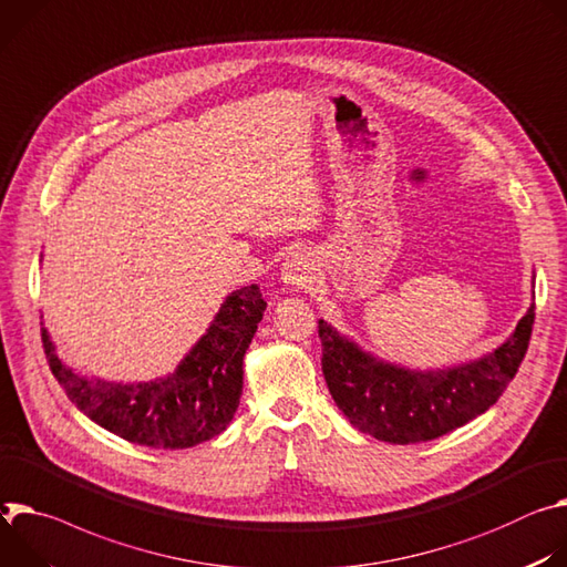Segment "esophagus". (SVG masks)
I'll return each mask as SVG.
<instances>
[{"label": "esophagus", "mask_w": 567, "mask_h": 567, "mask_svg": "<svg viewBox=\"0 0 567 567\" xmlns=\"http://www.w3.org/2000/svg\"><path fill=\"white\" fill-rule=\"evenodd\" d=\"M312 270H316V268H312V259H310L308 251L292 249L284 261L281 279L290 288H303L312 279Z\"/></svg>", "instance_id": "esophagus-1"}]
</instances>
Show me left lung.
Listing matches in <instances>:
<instances>
[{"label": "left lung", "instance_id": "1", "mask_svg": "<svg viewBox=\"0 0 567 567\" xmlns=\"http://www.w3.org/2000/svg\"><path fill=\"white\" fill-rule=\"evenodd\" d=\"M534 306L493 353L449 369L419 371L383 362L320 320L322 371L353 427L390 444H419L484 414L514 381L527 353Z\"/></svg>", "mask_w": 567, "mask_h": 567}]
</instances>
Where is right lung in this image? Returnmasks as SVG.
<instances>
[{"mask_svg": "<svg viewBox=\"0 0 567 567\" xmlns=\"http://www.w3.org/2000/svg\"><path fill=\"white\" fill-rule=\"evenodd\" d=\"M259 286L234 290L177 369L151 383H107L65 367L42 329V347L70 401L112 434L148 449L179 451L220 434L243 392V355L264 318Z\"/></svg>", "mask_w": 567, "mask_h": 567, "instance_id": "obj_1", "label": "right lung"}]
</instances>
